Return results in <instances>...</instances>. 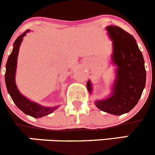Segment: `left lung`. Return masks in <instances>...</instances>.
Instances as JSON below:
<instances>
[{"label": "left lung", "mask_w": 155, "mask_h": 155, "mask_svg": "<svg viewBox=\"0 0 155 155\" xmlns=\"http://www.w3.org/2000/svg\"><path fill=\"white\" fill-rule=\"evenodd\" d=\"M112 41L111 64L115 67V77L109 96L94 102L99 109L114 115H121L131 111L139 102L146 82V71L142 52L136 39L116 25L105 28ZM87 90L92 94L90 80Z\"/></svg>", "instance_id": "1"}]
</instances>
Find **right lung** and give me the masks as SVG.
<instances>
[{
  "label": "right lung",
  "mask_w": 155,
  "mask_h": 155,
  "mask_svg": "<svg viewBox=\"0 0 155 155\" xmlns=\"http://www.w3.org/2000/svg\"><path fill=\"white\" fill-rule=\"evenodd\" d=\"M31 30H26L25 32L19 35L13 44V48L12 53L9 56L6 64V73H5V83L7 91L10 96H11L13 102L16 104L18 108L21 110L25 114L35 118H40L44 116L53 113L55 110L57 109L60 105L47 107L41 105L37 102H33L25 97L19 92L16 84V72L17 67V58L19 55V47L22 43L23 38L26 34L28 33Z\"/></svg>",
  "instance_id": "obj_1"
}]
</instances>
